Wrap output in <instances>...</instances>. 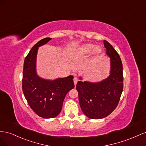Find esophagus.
<instances>
[{
	"instance_id": "34e87169",
	"label": "esophagus",
	"mask_w": 146,
	"mask_h": 146,
	"mask_svg": "<svg viewBox=\"0 0 146 146\" xmlns=\"http://www.w3.org/2000/svg\"><path fill=\"white\" fill-rule=\"evenodd\" d=\"M78 81V79L76 78V77H74V79H73V82H74V86H76L77 82Z\"/></svg>"
}]
</instances>
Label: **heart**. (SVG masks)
I'll use <instances>...</instances> for the list:
<instances>
[{
	"label": "heart",
	"instance_id": "b5f03b06",
	"mask_svg": "<svg viewBox=\"0 0 146 146\" xmlns=\"http://www.w3.org/2000/svg\"><path fill=\"white\" fill-rule=\"evenodd\" d=\"M95 48V45L91 43H86L79 47L76 51V55L78 57H84L89 56ZM102 52V49L97 46L94 49L93 54L95 57H98Z\"/></svg>",
	"mask_w": 146,
	"mask_h": 146
}]
</instances>
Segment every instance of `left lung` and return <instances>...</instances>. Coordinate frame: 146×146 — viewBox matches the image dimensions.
<instances>
[{
  "label": "left lung",
  "mask_w": 146,
  "mask_h": 146,
  "mask_svg": "<svg viewBox=\"0 0 146 146\" xmlns=\"http://www.w3.org/2000/svg\"><path fill=\"white\" fill-rule=\"evenodd\" d=\"M103 42L106 54L111 58L110 76L100 82L78 81L76 87L81 110L92 119H102L110 115L117 107L123 87L121 59L108 41L104 40Z\"/></svg>",
  "instance_id": "1"
}]
</instances>
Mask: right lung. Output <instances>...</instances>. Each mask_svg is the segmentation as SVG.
Listing matches in <instances>:
<instances>
[{"instance_id": "add662e5", "label": "right lung", "mask_w": 146, "mask_h": 146, "mask_svg": "<svg viewBox=\"0 0 146 146\" xmlns=\"http://www.w3.org/2000/svg\"><path fill=\"white\" fill-rule=\"evenodd\" d=\"M51 38L39 41L32 48L25 58L23 73V91L31 109L41 117H56L60 112L65 97L74 88L73 76L46 80L37 76L36 59L40 46L47 43Z\"/></svg>"}]
</instances>
